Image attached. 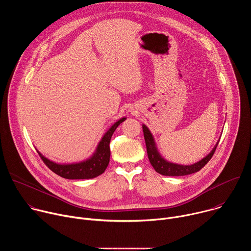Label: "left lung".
I'll return each mask as SVG.
<instances>
[{
	"label": "left lung",
	"instance_id": "left-lung-1",
	"mask_svg": "<svg viewBox=\"0 0 251 251\" xmlns=\"http://www.w3.org/2000/svg\"><path fill=\"white\" fill-rule=\"evenodd\" d=\"M143 132H144V138L146 142V148H147V154L149 161L155 171L161 175L164 176H186L190 174H194L196 172H199L203 166L207 164V162L211 159L212 155L214 154V151L217 149V146L219 144V142L216 144V146L213 147V149L210 151L209 154H207L204 158H202L201 161L193 164V165H180V164H176V163H171L164 159L162 155L159 153L157 145L155 143V139L150 132L149 128L143 124Z\"/></svg>",
	"mask_w": 251,
	"mask_h": 251
}]
</instances>
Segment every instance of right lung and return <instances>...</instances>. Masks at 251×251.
I'll return each mask as SVG.
<instances>
[{"mask_svg": "<svg viewBox=\"0 0 251 251\" xmlns=\"http://www.w3.org/2000/svg\"><path fill=\"white\" fill-rule=\"evenodd\" d=\"M126 120V117L115 122L103 135L92 156L84 161L73 164H58L46 158L42 153H39L44 163L56 175L68 178V180H83V178H93L104 173L110 160L109 143L116 128Z\"/></svg>", "mask_w": 251, "mask_h": 251, "instance_id": "right-lung-1", "label": "right lung"}]
</instances>
